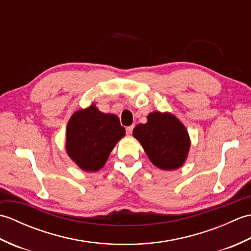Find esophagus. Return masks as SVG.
<instances>
[{
    "label": "esophagus",
    "mask_w": 251,
    "mask_h": 251,
    "mask_svg": "<svg viewBox=\"0 0 251 251\" xmlns=\"http://www.w3.org/2000/svg\"><path fill=\"white\" fill-rule=\"evenodd\" d=\"M134 125H131V126H128V127H126V132H127V135H130L131 132H132V129H134Z\"/></svg>",
    "instance_id": "obj_1"
}]
</instances>
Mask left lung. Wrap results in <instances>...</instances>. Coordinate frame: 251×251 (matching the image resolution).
<instances>
[{
  "mask_svg": "<svg viewBox=\"0 0 251 251\" xmlns=\"http://www.w3.org/2000/svg\"><path fill=\"white\" fill-rule=\"evenodd\" d=\"M132 135L156 167L174 170L184 164L191 146L190 137L184 125L172 113H150L146 124H138Z\"/></svg>",
  "mask_w": 251,
  "mask_h": 251,
  "instance_id": "1",
  "label": "left lung"
}]
</instances>
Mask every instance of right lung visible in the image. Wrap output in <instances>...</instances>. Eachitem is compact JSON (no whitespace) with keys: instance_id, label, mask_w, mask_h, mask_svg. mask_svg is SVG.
I'll return each instance as SVG.
<instances>
[{"instance_id":"obj_1","label":"right lung","mask_w":251,"mask_h":251,"mask_svg":"<svg viewBox=\"0 0 251 251\" xmlns=\"http://www.w3.org/2000/svg\"><path fill=\"white\" fill-rule=\"evenodd\" d=\"M125 136L115 114L100 112L95 104L74 112L67 125L68 155L85 172H97L108 161L111 151Z\"/></svg>"}]
</instances>
